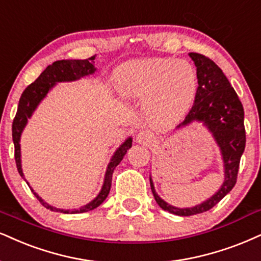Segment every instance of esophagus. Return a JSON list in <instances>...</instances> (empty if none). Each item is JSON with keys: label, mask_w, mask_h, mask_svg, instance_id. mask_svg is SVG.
I'll return each instance as SVG.
<instances>
[{"label": "esophagus", "mask_w": 261, "mask_h": 261, "mask_svg": "<svg viewBox=\"0 0 261 261\" xmlns=\"http://www.w3.org/2000/svg\"><path fill=\"white\" fill-rule=\"evenodd\" d=\"M155 139V137L152 136V133L147 130H140L137 134V143L141 144V145H149Z\"/></svg>", "instance_id": "34e87169"}]
</instances>
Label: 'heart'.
<instances>
[{
  "mask_svg": "<svg viewBox=\"0 0 261 261\" xmlns=\"http://www.w3.org/2000/svg\"><path fill=\"white\" fill-rule=\"evenodd\" d=\"M118 92L127 99L144 100L153 122L170 125L185 117L198 89L195 66L176 58H145L124 63L116 72Z\"/></svg>",
  "mask_w": 261,
  "mask_h": 261,
  "instance_id": "heart-1",
  "label": "heart"
}]
</instances>
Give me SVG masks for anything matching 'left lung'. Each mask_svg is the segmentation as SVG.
Returning a JSON list of instances; mask_svg holds the SVG:
<instances>
[{"instance_id": "left-lung-1", "label": "left lung", "mask_w": 261, "mask_h": 261, "mask_svg": "<svg viewBox=\"0 0 261 261\" xmlns=\"http://www.w3.org/2000/svg\"><path fill=\"white\" fill-rule=\"evenodd\" d=\"M194 60L198 75V89L191 110L176 129L186 127L192 122H202L211 132L219 146L224 163V181L220 189L208 199L195 207L178 208L167 203L157 195L150 176V185L157 204L169 213L189 217L203 213L213 208L236 184L240 160L246 147L244 111L239 95L231 87L223 70L209 58L198 53H189Z\"/></svg>"}]
</instances>
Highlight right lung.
<instances>
[{
	"label": "right lung",
	"instance_id": "obj_1",
	"mask_svg": "<svg viewBox=\"0 0 261 261\" xmlns=\"http://www.w3.org/2000/svg\"><path fill=\"white\" fill-rule=\"evenodd\" d=\"M95 59L94 57L88 58L85 60H79V59H66V60H57L52 65H48L43 72L38 76V79L34 83H31L30 86L27 87L22 94L19 99V105L17 115H15L14 120H13L12 125V137H13V143H14V157H15V163H17V168L19 174L22 179L27 181L25 179L24 173H22L21 168V152H20V138L21 133L24 130V128L27 127L28 120L31 117L35 110L37 109V106L40 105V102L46 98L48 92L53 88L57 83L59 82H72L77 81V80L82 79V77L93 75L96 71V67L94 66ZM132 147V138H127L124 140L123 144H121L120 147L115 151L114 155H112L110 162H109L108 168H106L105 176H104V182H102L101 190L99 191L98 196L94 199H92L89 203H87L82 207L77 209H62L53 207V205L48 204L47 202H44L36 192L32 190V188L29 185V188L31 189V191L34 192V195L36 196V198L41 202L43 207L47 209H50L53 212H60V213L65 214H76V213H85V212H89L99 207L102 202L105 201L108 197L109 192H110L111 188V181H112V173L116 167L118 166V163L123 160L127 150Z\"/></svg>",
	"mask_w": 261,
	"mask_h": 261
}]
</instances>
